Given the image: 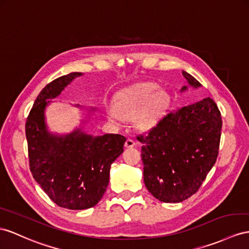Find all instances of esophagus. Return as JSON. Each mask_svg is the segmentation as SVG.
<instances>
[{
  "label": "esophagus",
  "mask_w": 249,
  "mask_h": 249,
  "mask_svg": "<svg viewBox=\"0 0 249 249\" xmlns=\"http://www.w3.org/2000/svg\"><path fill=\"white\" fill-rule=\"evenodd\" d=\"M137 143L133 141L132 139H127L126 142H125V146L126 147H133V146H136Z\"/></svg>",
  "instance_id": "obj_1"
}]
</instances>
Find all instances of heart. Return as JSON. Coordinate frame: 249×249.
<instances>
[{
	"instance_id": "heart-1",
	"label": "heart",
	"mask_w": 249,
	"mask_h": 249,
	"mask_svg": "<svg viewBox=\"0 0 249 249\" xmlns=\"http://www.w3.org/2000/svg\"><path fill=\"white\" fill-rule=\"evenodd\" d=\"M170 105V97L165 90H159L156 83H140L120 93L113 108L107 113L113 122L136 117L138 128L150 130L160 124L166 116Z\"/></svg>"
}]
</instances>
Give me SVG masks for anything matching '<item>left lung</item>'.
<instances>
[{
  "instance_id": "left-lung-1",
  "label": "left lung",
  "mask_w": 249,
  "mask_h": 249,
  "mask_svg": "<svg viewBox=\"0 0 249 249\" xmlns=\"http://www.w3.org/2000/svg\"><path fill=\"white\" fill-rule=\"evenodd\" d=\"M182 73L190 86H202L191 74ZM221 129L219 108L205 98L167 113L147 135L138 136L149 193L165 203H179L196 194L218 158Z\"/></svg>"
}]
</instances>
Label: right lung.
I'll use <instances>...</instances> for the list:
<instances>
[{"label": "right lung", "mask_w": 249, "mask_h": 249, "mask_svg": "<svg viewBox=\"0 0 249 249\" xmlns=\"http://www.w3.org/2000/svg\"><path fill=\"white\" fill-rule=\"evenodd\" d=\"M81 72H71L44 87L27 117L25 131L29 167L35 180L60 207L81 210L97 205L109 182L111 164L123 152L126 138L93 137L81 128L56 136L47 130L45 108Z\"/></svg>", "instance_id": "obj_1"}]
</instances>
